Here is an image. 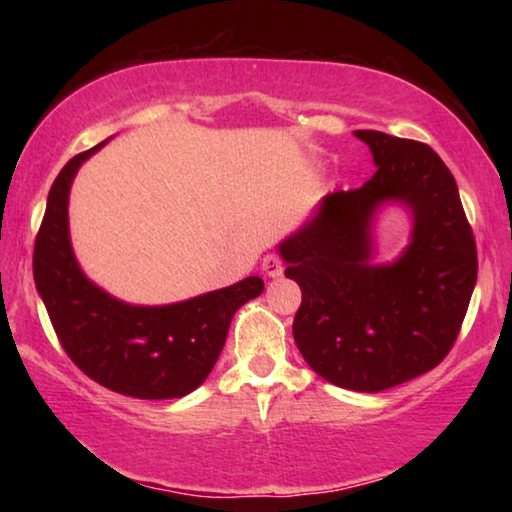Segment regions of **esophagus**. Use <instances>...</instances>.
Instances as JSON below:
<instances>
[{
    "label": "esophagus",
    "instance_id": "34e87169",
    "mask_svg": "<svg viewBox=\"0 0 512 512\" xmlns=\"http://www.w3.org/2000/svg\"><path fill=\"white\" fill-rule=\"evenodd\" d=\"M262 271L268 275V277H280L284 266H282V259L277 255H266L262 259Z\"/></svg>",
    "mask_w": 512,
    "mask_h": 512
}]
</instances>
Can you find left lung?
I'll return each instance as SVG.
<instances>
[{"label":"left lung","instance_id":"8db88e82","mask_svg":"<svg viewBox=\"0 0 512 512\" xmlns=\"http://www.w3.org/2000/svg\"><path fill=\"white\" fill-rule=\"evenodd\" d=\"M354 135L368 144L375 176L327 194L277 250L302 291L293 339L311 370L348 391L379 393L452 350L476 284V246L452 171L431 146ZM391 202L412 216L410 244L375 265L374 221Z\"/></svg>","mask_w":512,"mask_h":512}]
</instances>
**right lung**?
Listing matches in <instances>:
<instances>
[{
  "mask_svg": "<svg viewBox=\"0 0 512 512\" xmlns=\"http://www.w3.org/2000/svg\"><path fill=\"white\" fill-rule=\"evenodd\" d=\"M106 144L69 160L51 185L33 250V280L60 345L90 379L137 400L185 397L210 375L232 316L264 291V282L250 275L158 307L131 305L97 287L76 262L67 205L76 171Z\"/></svg>",
  "mask_w": 512,
  "mask_h": 512,
  "instance_id": "add662e5",
  "label": "right lung"
}]
</instances>
